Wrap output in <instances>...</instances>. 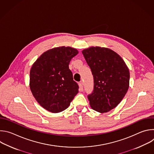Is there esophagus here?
<instances>
[{
    "mask_svg": "<svg viewBox=\"0 0 154 154\" xmlns=\"http://www.w3.org/2000/svg\"><path fill=\"white\" fill-rule=\"evenodd\" d=\"M79 91H83V84H82V82L79 83Z\"/></svg>",
    "mask_w": 154,
    "mask_h": 154,
    "instance_id": "esophagus-1",
    "label": "esophagus"
}]
</instances>
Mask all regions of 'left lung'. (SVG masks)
<instances>
[{"label": "left lung", "mask_w": 154, "mask_h": 154, "mask_svg": "<svg viewBox=\"0 0 154 154\" xmlns=\"http://www.w3.org/2000/svg\"><path fill=\"white\" fill-rule=\"evenodd\" d=\"M82 54L91 69L94 90L88 98L91 107L99 113L108 112L121 102L129 87V69L113 50L90 47Z\"/></svg>", "instance_id": "left-lung-1"}]
</instances>
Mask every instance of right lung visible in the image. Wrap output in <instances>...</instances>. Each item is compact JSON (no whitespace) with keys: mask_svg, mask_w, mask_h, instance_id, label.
I'll return each mask as SVG.
<instances>
[{"mask_svg":"<svg viewBox=\"0 0 154 154\" xmlns=\"http://www.w3.org/2000/svg\"><path fill=\"white\" fill-rule=\"evenodd\" d=\"M79 51L61 46L44 52L33 64L30 72V88L38 103L57 113L66 109L79 92L69 64Z\"/></svg>","mask_w":154,"mask_h":154,"instance_id":"obj_1","label":"right lung"}]
</instances>
